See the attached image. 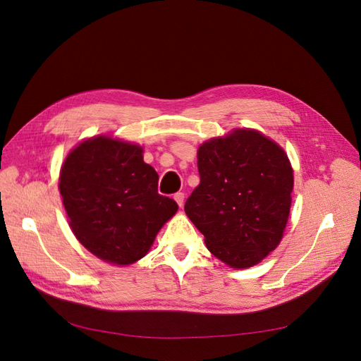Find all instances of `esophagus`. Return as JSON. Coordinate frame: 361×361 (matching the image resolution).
<instances>
[{"instance_id": "esophagus-1", "label": "esophagus", "mask_w": 361, "mask_h": 361, "mask_svg": "<svg viewBox=\"0 0 361 361\" xmlns=\"http://www.w3.org/2000/svg\"><path fill=\"white\" fill-rule=\"evenodd\" d=\"M174 200H176L179 207H182L183 202H185V194L183 192H176V194H174Z\"/></svg>"}]
</instances>
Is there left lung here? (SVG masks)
<instances>
[{
    "label": "left lung",
    "mask_w": 361,
    "mask_h": 361,
    "mask_svg": "<svg viewBox=\"0 0 361 361\" xmlns=\"http://www.w3.org/2000/svg\"><path fill=\"white\" fill-rule=\"evenodd\" d=\"M200 185L185 212L211 253L232 268L253 267L285 231L293 174L288 155L257 130L236 129L199 147Z\"/></svg>",
    "instance_id": "1"
}]
</instances>
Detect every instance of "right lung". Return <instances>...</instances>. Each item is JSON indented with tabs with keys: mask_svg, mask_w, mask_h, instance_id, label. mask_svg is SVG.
<instances>
[{
	"mask_svg": "<svg viewBox=\"0 0 361 361\" xmlns=\"http://www.w3.org/2000/svg\"><path fill=\"white\" fill-rule=\"evenodd\" d=\"M59 187L76 239L116 265L146 256L178 211L176 202L158 192V173L143 161V149L106 137L71 152Z\"/></svg>",
	"mask_w": 361,
	"mask_h": 361,
	"instance_id": "right-lung-1",
	"label": "right lung"
}]
</instances>
